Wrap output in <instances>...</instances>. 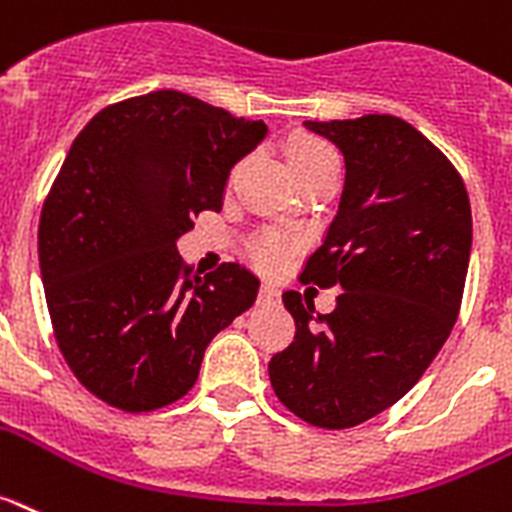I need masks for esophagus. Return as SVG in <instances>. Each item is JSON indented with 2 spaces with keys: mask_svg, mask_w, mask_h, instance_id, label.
Here are the masks:
<instances>
[{
  "mask_svg": "<svg viewBox=\"0 0 512 512\" xmlns=\"http://www.w3.org/2000/svg\"><path fill=\"white\" fill-rule=\"evenodd\" d=\"M259 300H261V303H266V305L277 303L279 290L272 285V282H264V285H261V290H259Z\"/></svg>",
  "mask_w": 512,
  "mask_h": 512,
  "instance_id": "esophagus-1",
  "label": "esophagus"
}]
</instances>
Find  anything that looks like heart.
I'll use <instances>...</instances> for the list:
<instances>
[{
    "label": "heart",
    "mask_w": 512,
    "mask_h": 512,
    "mask_svg": "<svg viewBox=\"0 0 512 512\" xmlns=\"http://www.w3.org/2000/svg\"><path fill=\"white\" fill-rule=\"evenodd\" d=\"M287 163L298 181L316 176L321 170H339V155L329 142L318 137H295L287 144ZM292 251V240L287 235H266L253 246V261L264 269H277Z\"/></svg>",
    "instance_id": "obj_1"
}]
</instances>
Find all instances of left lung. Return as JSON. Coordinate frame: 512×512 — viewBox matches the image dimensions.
I'll use <instances>...</instances> for the list:
<instances>
[{"mask_svg":"<svg viewBox=\"0 0 512 512\" xmlns=\"http://www.w3.org/2000/svg\"><path fill=\"white\" fill-rule=\"evenodd\" d=\"M342 150L344 191L300 274L342 287L316 313L290 290L295 339L269 362L277 399L323 430H347L393 406L422 378L461 310L471 204L443 152L396 116L305 121Z\"/></svg>","mask_w":512,"mask_h":512,"instance_id":"8db88e82","label":"left lung"}]
</instances>
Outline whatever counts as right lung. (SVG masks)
<instances>
[{
  "instance_id": "add662e5",
  "label": "right lung",
  "mask_w": 512,
  "mask_h": 512,
  "mask_svg": "<svg viewBox=\"0 0 512 512\" xmlns=\"http://www.w3.org/2000/svg\"><path fill=\"white\" fill-rule=\"evenodd\" d=\"M264 137V121L155 90L95 113L72 142L38 259L56 344L100 401L152 412L186 396L207 344L253 305L246 266L199 277L176 240L199 212H220L230 170Z\"/></svg>"
}]
</instances>
